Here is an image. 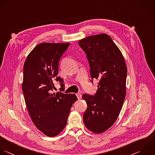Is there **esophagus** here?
I'll return each instance as SVG.
<instances>
[{"instance_id": "obj_1", "label": "esophagus", "mask_w": 155, "mask_h": 155, "mask_svg": "<svg viewBox=\"0 0 155 155\" xmlns=\"http://www.w3.org/2000/svg\"><path fill=\"white\" fill-rule=\"evenodd\" d=\"M76 95H77V98H78V100L81 99V97H82V95H81V94H80V93H77V94H76Z\"/></svg>"}]
</instances>
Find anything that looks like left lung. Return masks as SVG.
I'll return each mask as SVG.
<instances>
[{"label":"left lung","mask_w":155,"mask_h":155,"mask_svg":"<svg viewBox=\"0 0 155 155\" xmlns=\"http://www.w3.org/2000/svg\"><path fill=\"white\" fill-rule=\"evenodd\" d=\"M78 44L87 56L91 78L99 80L94 95H82L87 105L83 122L91 132L101 134L114 124L122 109L126 94V64L121 52L106 34L87 37Z\"/></svg>","instance_id":"obj_1"}]
</instances>
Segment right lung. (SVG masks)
Returning a JSON list of instances; mask_svg holds the SVG:
<instances>
[{
    "label": "right lung",
    "instance_id": "add662e5",
    "mask_svg": "<svg viewBox=\"0 0 155 155\" xmlns=\"http://www.w3.org/2000/svg\"><path fill=\"white\" fill-rule=\"evenodd\" d=\"M70 43H41L28 55L23 66L22 91L30 117L36 127L49 137L65 127L71 107L77 100L75 94H51L57 77L58 63Z\"/></svg>",
    "mask_w": 155,
    "mask_h": 155
}]
</instances>
